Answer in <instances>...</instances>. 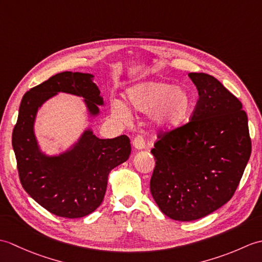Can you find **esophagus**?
Returning <instances> with one entry per match:
<instances>
[{"instance_id":"1","label":"esophagus","mask_w":262,"mask_h":262,"mask_svg":"<svg viewBox=\"0 0 262 262\" xmlns=\"http://www.w3.org/2000/svg\"><path fill=\"white\" fill-rule=\"evenodd\" d=\"M133 145L137 149H143L145 147V140H144V137L142 135H137L135 136L134 141H133Z\"/></svg>"}]
</instances>
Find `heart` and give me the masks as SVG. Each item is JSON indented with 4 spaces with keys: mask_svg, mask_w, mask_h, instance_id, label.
Here are the masks:
<instances>
[{
    "mask_svg": "<svg viewBox=\"0 0 262 262\" xmlns=\"http://www.w3.org/2000/svg\"><path fill=\"white\" fill-rule=\"evenodd\" d=\"M128 101L137 111L152 113L153 124L162 129L182 125L192 108V98L186 89L157 81L143 82L132 88L128 91ZM111 111L121 121L130 118L129 111L120 101L113 102Z\"/></svg>",
    "mask_w": 262,
    "mask_h": 262,
    "instance_id": "1",
    "label": "heart"
}]
</instances>
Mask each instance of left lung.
Segmentation results:
<instances>
[{
    "label": "left lung",
    "mask_w": 262,
    "mask_h": 262,
    "mask_svg": "<svg viewBox=\"0 0 262 262\" xmlns=\"http://www.w3.org/2000/svg\"><path fill=\"white\" fill-rule=\"evenodd\" d=\"M199 99L190 121L159 134L151 193L163 214L190 222L233 197L251 155L242 103L214 76L189 73Z\"/></svg>",
    "instance_id": "obj_1"
}]
</instances>
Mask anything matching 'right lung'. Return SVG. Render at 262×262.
I'll use <instances>...</instances> for the list:
<instances>
[{
	"label": "right lung",
	"mask_w": 262,
	"mask_h": 262,
	"mask_svg": "<svg viewBox=\"0 0 262 262\" xmlns=\"http://www.w3.org/2000/svg\"><path fill=\"white\" fill-rule=\"evenodd\" d=\"M93 75L63 72L26 92L12 133L16 166L22 187L29 196L52 214L79 219L96 210L102 203L108 176L130 154L126 135L101 140L88 129L73 148L58 157H47L39 149L33 133L38 108L58 92L84 98L91 116L103 104Z\"/></svg>",
	"instance_id": "right-lung-1"
}]
</instances>
